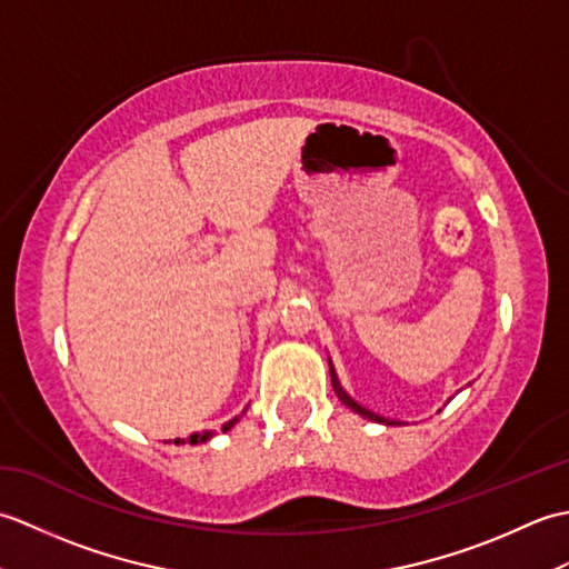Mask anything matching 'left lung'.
Masks as SVG:
<instances>
[{
	"label": "left lung",
	"instance_id": "left-lung-1",
	"mask_svg": "<svg viewBox=\"0 0 569 569\" xmlns=\"http://www.w3.org/2000/svg\"><path fill=\"white\" fill-rule=\"evenodd\" d=\"M330 377H332V386H335V391H337V396H340V401L345 403V406H349L355 410V413H359V416H365V418H369V420H377V422H383V426H393V420H389V418H383V416H377V413H371V410H367L365 406H359L355 398H349L345 391H342V386H340V381H337V373H335V369H332V365H330Z\"/></svg>",
	"mask_w": 569,
	"mask_h": 569
}]
</instances>
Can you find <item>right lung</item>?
<instances>
[{"label":"right lung","instance_id":"obj_1","mask_svg":"<svg viewBox=\"0 0 569 569\" xmlns=\"http://www.w3.org/2000/svg\"><path fill=\"white\" fill-rule=\"evenodd\" d=\"M234 422H237V418H232V420H227V422H224V426H222V432H224V430H229V428H232V426H234ZM208 438H210V432H204V435H198V432H196V435H190V438H188V442H190V445H198V442H204V440H208ZM173 442H176V445H180V442H183V440H180V438H178V440H173Z\"/></svg>","mask_w":569,"mask_h":569}]
</instances>
